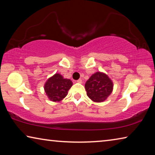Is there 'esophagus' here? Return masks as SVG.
Instances as JSON below:
<instances>
[{"instance_id":"obj_1","label":"esophagus","mask_w":155,"mask_h":155,"mask_svg":"<svg viewBox=\"0 0 155 155\" xmlns=\"http://www.w3.org/2000/svg\"><path fill=\"white\" fill-rule=\"evenodd\" d=\"M77 82L78 83H82V80H81L80 78V79H78V80L77 81Z\"/></svg>"}]
</instances>
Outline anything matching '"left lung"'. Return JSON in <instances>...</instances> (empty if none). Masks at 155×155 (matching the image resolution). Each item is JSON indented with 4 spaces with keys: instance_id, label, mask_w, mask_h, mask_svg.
<instances>
[{
    "instance_id": "8db88e82",
    "label": "left lung",
    "mask_w": 155,
    "mask_h": 155,
    "mask_svg": "<svg viewBox=\"0 0 155 155\" xmlns=\"http://www.w3.org/2000/svg\"><path fill=\"white\" fill-rule=\"evenodd\" d=\"M113 83L107 74L97 72L91 76L85 85L87 95L96 103L107 98L113 91Z\"/></svg>"
}]
</instances>
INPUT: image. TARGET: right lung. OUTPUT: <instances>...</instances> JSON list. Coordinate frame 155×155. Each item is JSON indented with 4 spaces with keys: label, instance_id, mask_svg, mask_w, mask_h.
<instances>
[{
    "label": "right lung",
    "instance_id": "right-lung-1",
    "mask_svg": "<svg viewBox=\"0 0 155 155\" xmlns=\"http://www.w3.org/2000/svg\"><path fill=\"white\" fill-rule=\"evenodd\" d=\"M72 85V82L70 79L64 78L59 74H55L46 81L44 90L51 101L59 102L67 96Z\"/></svg>",
    "mask_w": 155,
    "mask_h": 155
}]
</instances>
